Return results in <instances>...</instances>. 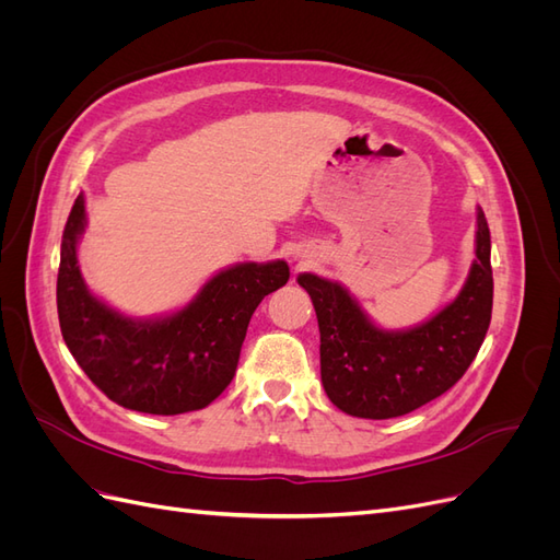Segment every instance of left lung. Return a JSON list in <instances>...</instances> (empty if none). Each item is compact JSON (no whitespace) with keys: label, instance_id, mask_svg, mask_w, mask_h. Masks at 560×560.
<instances>
[{"label":"left lung","instance_id":"8db88e82","mask_svg":"<svg viewBox=\"0 0 560 560\" xmlns=\"http://www.w3.org/2000/svg\"><path fill=\"white\" fill-rule=\"evenodd\" d=\"M477 259L448 306L409 329H381L343 284L301 273L319 325V374L334 406L354 418L411 413L463 378L493 311L490 231L477 208Z\"/></svg>","mask_w":560,"mask_h":560}]
</instances>
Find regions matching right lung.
<instances>
[{"mask_svg": "<svg viewBox=\"0 0 560 560\" xmlns=\"http://www.w3.org/2000/svg\"><path fill=\"white\" fill-rule=\"evenodd\" d=\"M86 231V200L67 217L58 317L67 348L86 376L118 406L177 416L206 409L235 376L252 313L290 280L287 261L235 264L219 270L184 308L135 319L89 292L77 245Z\"/></svg>", "mask_w": 560, "mask_h": 560, "instance_id": "1", "label": "right lung"}]
</instances>
